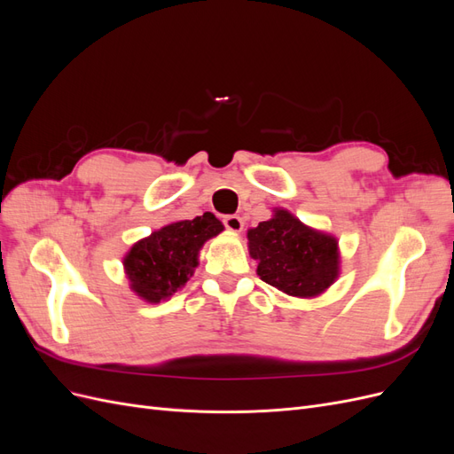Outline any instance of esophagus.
Wrapping results in <instances>:
<instances>
[{
	"instance_id": "34e87169",
	"label": "esophagus",
	"mask_w": 454,
	"mask_h": 454,
	"mask_svg": "<svg viewBox=\"0 0 454 454\" xmlns=\"http://www.w3.org/2000/svg\"><path fill=\"white\" fill-rule=\"evenodd\" d=\"M223 225L231 232H240L242 227H244V222H242V217H239V215H225L223 217Z\"/></svg>"
}]
</instances>
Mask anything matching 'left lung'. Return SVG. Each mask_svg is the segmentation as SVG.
I'll list each match as a JSON object with an SVG mask.
<instances>
[{"label":"left lung","instance_id":"obj_1","mask_svg":"<svg viewBox=\"0 0 454 454\" xmlns=\"http://www.w3.org/2000/svg\"><path fill=\"white\" fill-rule=\"evenodd\" d=\"M337 239L301 223L284 208L248 231L261 280L294 297L324 294L339 277Z\"/></svg>","mask_w":454,"mask_h":454}]
</instances>
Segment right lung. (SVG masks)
<instances>
[{
  "mask_svg": "<svg viewBox=\"0 0 454 454\" xmlns=\"http://www.w3.org/2000/svg\"><path fill=\"white\" fill-rule=\"evenodd\" d=\"M222 231V222L204 212L138 240L122 259L130 290L147 303H160L172 297L193 277L202 244Z\"/></svg>",
  "mask_w": 454,
  "mask_h": 454,
  "instance_id": "right-lung-1",
  "label": "right lung"
}]
</instances>
